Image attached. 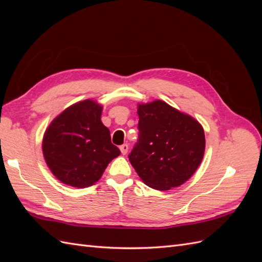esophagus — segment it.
<instances>
[{
	"label": "esophagus",
	"instance_id": "34e87169",
	"mask_svg": "<svg viewBox=\"0 0 262 262\" xmlns=\"http://www.w3.org/2000/svg\"><path fill=\"white\" fill-rule=\"evenodd\" d=\"M128 149H129V145H128V144H122V145L120 146V150H121V153H122L123 155H125L126 153H128Z\"/></svg>",
	"mask_w": 262,
	"mask_h": 262
}]
</instances>
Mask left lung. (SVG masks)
<instances>
[{
  "label": "left lung",
  "mask_w": 262,
  "mask_h": 262,
  "mask_svg": "<svg viewBox=\"0 0 262 262\" xmlns=\"http://www.w3.org/2000/svg\"><path fill=\"white\" fill-rule=\"evenodd\" d=\"M139 139L129 161L145 185L169 190L186 182L203 158L201 124L162 100L140 105Z\"/></svg>",
  "instance_id": "8db88e82"
}]
</instances>
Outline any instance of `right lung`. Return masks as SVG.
<instances>
[{"label":"right lung","instance_id":"obj_1","mask_svg":"<svg viewBox=\"0 0 262 262\" xmlns=\"http://www.w3.org/2000/svg\"><path fill=\"white\" fill-rule=\"evenodd\" d=\"M101 106L84 100L69 107L47 129L42 150L53 175L63 184L86 188L100 179L120 154L101 123Z\"/></svg>","mask_w":262,"mask_h":262}]
</instances>
